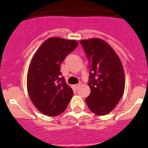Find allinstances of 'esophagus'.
Instances as JSON below:
<instances>
[{"instance_id": "obj_1", "label": "esophagus", "mask_w": 148, "mask_h": 148, "mask_svg": "<svg viewBox=\"0 0 148 148\" xmlns=\"http://www.w3.org/2000/svg\"><path fill=\"white\" fill-rule=\"evenodd\" d=\"M80 85H81L80 84H75V85H74V87H75V89H78V87H80Z\"/></svg>"}]
</instances>
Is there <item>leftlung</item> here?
Wrapping results in <instances>:
<instances>
[{"instance_id": "8db88e82", "label": "left lung", "mask_w": 148, "mask_h": 148, "mask_svg": "<svg viewBox=\"0 0 148 148\" xmlns=\"http://www.w3.org/2000/svg\"><path fill=\"white\" fill-rule=\"evenodd\" d=\"M90 67V94L85 101L98 116L113 110L125 92V72L119 57L104 40L97 38L80 40Z\"/></svg>"}]
</instances>
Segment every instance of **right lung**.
I'll use <instances>...</instances> for the list:
<instances>
[{
	"label": "right lung",
	"instance_id": "add662e5",
	"mask_svg": "<svg viewBox=\"0 0 148 148\" xmlns=\"http://www.w3.org/2000/svg\"><path fill=\"white\" fill-rule=\"evenodd\" d=\"M78 45L75 40L49 38L32 58L27 73V91L32 104L43 114L58 116L71 100L73 90L61 76L60 66Z\"/></svg>",
	"mask_w": 148,
	"mask_h": 148
}]
</instances>
